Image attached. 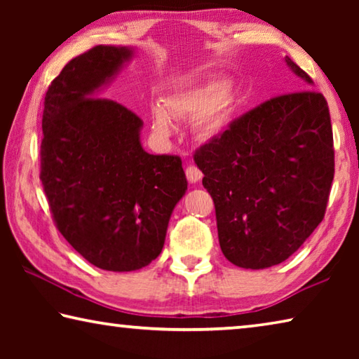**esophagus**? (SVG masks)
I'll use <instances>...</instances> for the list:
<instances>
[{
  "instance_id": "obj_1",
  "label": "esophagus",
  "mask_w": 359,
  "mask_h": 359,
  "mask_svg": "<svg viewBox=\"0 0 359 359\" xmlns=\"http://www.w3.org/2000/svg\"><path fill=\"white\" fill-rule=\"evenodd\" d=\"M185 174H187V179L190 184H198V182L203 179V172L199 171L196 166H188Z\"/></svg>"
}]
</instances>
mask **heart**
<instances>
[{
  "label": "heart",
  "instance_id": "b5f03b06",
  "mask_svg": "<svg viewBox=\"0 0 359 359\" xmlns=\"http://www.w3.org/2000/svg\"><path fill=\"white\" fill-rule=\"evenodd\" d=\"M236 92L228 82L210 79L169 95L161 104L150 107V128L160 139L172 133L171 117L193 120V131L204 141L222 136L236 111Z\"/></svg>",
  "mask_w": 359,
  "mask_h": 359
}]
</instances>
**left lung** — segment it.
I'll return each mask as SVG.
<instances>
[{
	"label": "left lung",
	"mask_w": 359,
	"mask_h": 359,
	"mask_svg": "<svg viewBox=\"0 0 359 359\" xmlns=\"http://www.w3.org/2000/svg\"><path fill=\"white\" fill-rule=\"evenodd\" d=\"M285 63L304 92L263 102L194 155L222 252L244 269L280 264L306 242L323 220L334 179L327 102L293 60Z\"/></svg>",
	"instance_id": "8db88e82"
}]
</instances>
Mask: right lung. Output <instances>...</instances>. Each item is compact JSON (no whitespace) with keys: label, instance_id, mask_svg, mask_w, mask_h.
Segmentation results:
<instances>
[{"label":"right lung","instance_id":"right-lung-1","mask_svg":"<svg viewBox=\"0 0 359 359\" xmlns=\"http://www.w3.org/2000/svg\"><path fill=\"white\" fill-rule=\"evenodd\" d=\"M135 55V47L96 46L72 58L42 114L41 180L53 220L88 263L114 272L161 253L188 185L179 156L144 150L136 114L100 98Z\"/></svg>","mask_w":359,"mask_h":359}]
</instances>
